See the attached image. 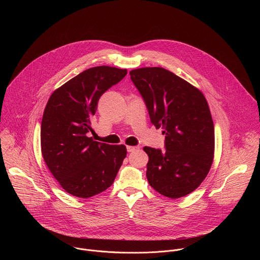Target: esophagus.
<instances>
[{"label": "esophagus", "mask_w": 260, "mask_h": 260, "mask_svg": "<svg viewBox=\"0 0 260 260\" xmlns=\"http://www.w3.org/2000/svg\"><path fill=\"white\" fill-rule=\"evenodd\" d=\"M126 149H127V152H133L135 150H138L140 149L139 147H136V146H126Z\"/></svg>", "instance_id": "34e87169"}]
</instances>
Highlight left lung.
Segmentation results:
<instances>
[{
	"mask_svg": "<svg viewBox=\"0 0 260 260\" xmlns=\"http://www.w3.org/2000/svg\"><path fill=\"white\" fill-rule=\"evenodd\" d=\"M143 96L152 124L166 139V150L144 147L149 156L147 180L160 194L179 199L196 190L214 158V123L203 92L159 67L129 72Z\"/></svg>",
	"mask_w": 260,
	"mask_h": 260,
	"instance_id": "1",
	"label": "left lung"
}]
</instances>
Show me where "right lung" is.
<instances>
[{
	"label": "right lung",
	"mask_w": 260,
	"mask_h": 260,
	"mask_svg": "<svg viewBox=\"0 0 260 260\" xmlns=\"http://www.w3.org/2000/svg\"><path fill=\"white\" fill-rule=\"evenodd\" d=\"M126 69H87L50 95L41 123V151L46 166L70 194L87 199L113 184L126 156L124 145L88 137L101 95L122 80Z\"/></svg>",
	"instance_id": "1"
}]
</instances>
